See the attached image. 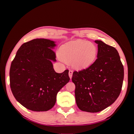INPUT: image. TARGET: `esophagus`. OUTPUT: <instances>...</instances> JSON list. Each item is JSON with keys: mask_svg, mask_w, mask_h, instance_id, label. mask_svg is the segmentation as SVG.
Instances as JSON below:
<instances>
[{"mask_svg": "<svg viewBox=\"0 0 134 134\" xmlns=\"http://www.w3.org/2000/svg\"><path fill=\"white\" fill-rule=\"evenodd\" d=\"M72 72H73V71H72V70H69V77H70V79H71V77H72Z\"/></svg>", "mask_w": 134, "mask_h": 134, "instance_id": "1", "label": "esophagus"}]
</instances>
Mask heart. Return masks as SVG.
<instances>
[{
    "instance_id": "heart-1",
    "label": "heart",
    "mask_w": 134,
    "mask_h": 134,
    "mask_svg": "<svg viewBox=\"0 0 134 134\" xmlns=\"http://www.w3.org/2000/svg\"><path fill=\"white\" fill-rule=\"evenodd\" d=\"M58 55L64 62H72L74 67L81 70L89 67L94 63L97 55V49L93 43L77 40L62 45Z\"/></svg>"
}]
</instances>
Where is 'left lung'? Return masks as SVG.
I'll return each instance as SVG.
<instances>
[{"instance_id": "8db88e82", "label": "left lung", "mask_w": 134, "mask_h": 134, "mask_svg": "<svg viewBox=\"0 0 134 134\" xmlns=\"http://www.w3.org/2000/svg\"><path fill=\"white\" fill-rule=\"evenodd\" d=\"M97 58L89 67L74 71L72 81L76 86V104L80 110L98 112L115 102L121 93L124 77L123 64L116 48L102 41Z\"/></svg>"}]
</instances>
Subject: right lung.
<instances>
[{
	"label": "right lung",
	"mask_w": 134,
	"mask_h": 134,
	"mask_svg": "<svg viewBox=\"0 0 134 134\" xmlns=\"http://www.w3.org/2000/svg\"><path fill=\"white\" fill-rule=\"evenodd\" d=\"M54 41L34 39L24 43L11 63L10 87L15 98L28 109L47 111L53 107L60 89L69 82V70L57 73L51 61Z\"/></svg>",
	"instance_id": "right-lung-1"
}]
</instances>
